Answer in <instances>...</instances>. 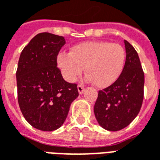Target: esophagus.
<instances>
[{
    "mask_svg": "<svg viewBox=\"0 0 160 160\" xmlns=\"http://www.w3.org/2000/svg\"><path fill=\"white\" fill-rule=\"evenodd\" d=\"M84 89H85V88H84L83 85H78V92H79V93H83Z\"/></svg>",
    "mask_w": 160,
    "mask_h": 160,
    "instance_id": "obj_1",
    "label": "esophagus"
}]
</instances>
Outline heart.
Listing matches in <instances>:
<instances>
[{
	"mask_svg": "<svg viewBox=\"0 0 160 160\" xmlns=\"http://www.w3.org/2000/svg\"><path fill=\"white\" fill-rule=\"evenodd\" d=\"M126 50L117 42L106 41L84 42L74 45L70 53H60L57 64L65 80L74 82L83 73L87 80L99 88L114 83L123 69Z\"/></svg>",
	"mask_w": 160,
	"mask_h": 160,
	"instance_id": "1",
	"label": "heart"
}]
</instances>
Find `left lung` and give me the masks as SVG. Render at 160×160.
I'll return each mask as SVG.
<instances>
[{"label":"left lung","instance_id":"left-lung-1","mask_svg":"<svg viewBox=\"0 0 160 160\" xmlns=\"http://www.w3.org/2000/svg\"><path fill=\"white\" fill-rule=\"evenodd\" d=\"M126 61L114 83L98 91L94 114L101 127L109 131L122 129L140 112L144 98V72L136 50L124 41Z\"/></svg>","mask_w":160,"mask_h":160}]
</instances>
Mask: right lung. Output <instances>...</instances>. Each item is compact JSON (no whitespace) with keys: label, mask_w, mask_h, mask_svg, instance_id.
I'll list each match as a JSON object with an SVG mask.
<instances>
[{"label":"right lung","mask_w":160,"mask_h":160,"mask_svg":"<svg viewBox=\"0 0 160 160\" xmlns=\"http://www.w3.org/2000/svg\"><path fill=\"white\" fill-rule=\"evenodd\" d=\"M65 39L49 32L38 34L24 48L16 72L18 102L24 118L42 131L59 128L79 96L77 84L67 82L57 68Z\"/></svg>","instance_id":"right-lung-1"}]
</instances>
